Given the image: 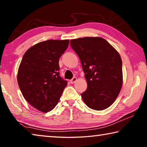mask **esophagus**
Instances as JSON below:
<instances>
[{
    "label": "esophagus",
    "mask_w": 147,
    "mask_h": 147,
    "mask_svg": "<svg viewBox=\"0 0 147 147\" xmlns=\"http://www.w3.org/2000/svg\"><path fill=\"white\" fill-rule=\"evenodd\" d=\"M76 80H77V78H76V77H74V78H72V79L71 80H70L71 84H74V83L76 81Z\"/></svg>",
    "instance_id": "obj_1"
}]
</instances>
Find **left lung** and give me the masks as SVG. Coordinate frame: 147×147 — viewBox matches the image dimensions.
<instances>
[{
  "instance_id": "left-lung-1",
  "label": "left lung",
  "mask_w": 147,
  "mask_h": 147,
  "mask_svg": "<svg viewBox=\"0 0 147 147\" xmlns=\"http://www.w3.org/2000/svg\"><path fill=\"white\" fill-rule=\"evenodd\" d=\"M88 84L81 94L85 104L94 110L108 108L117 98L123 84L122 59L117 51L100 37L71 39Z\"/></svg>"
}]
</instances>
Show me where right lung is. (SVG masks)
<instances>
[{
  "label": "right lung",
  "mask_w": 147,
  "mask_h": 147,
  "mask_svg": "<svg viewBox=\"0 0 147 147\" xmlns=\"http://www.w3.org/2000/svg\"><path fill=\"white\" fill-rule=\"evenodd\" d=\"M69 39L39 42L24 53L17 73V82L24 98L32 106L47 113L58 104L67 81L59 75V59Z\"/></svg>",
  "instance_id": "right-lung-1"
}]
</instances>
